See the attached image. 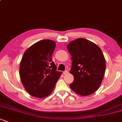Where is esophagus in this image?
<instances>
[{
    "label": "esophagus",
    "instance_id": "1",
    "mask_svg": "<svg viewBox=\"0 0 122 122\" xmlns=\"http://www.w3.org/2000/svg\"><path fill=\"white\" fill-rule=\"evenodd\" d=\"M68 73V71H64V72H63V74H64V75H67Z\"/></svg>",
    "mask_w": 122,
    "mask_h": 122
}]
</instances>
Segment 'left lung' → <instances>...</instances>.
<instances>
[{"label": "left lung", "instance_id": "1", "mask_svg": "<svg viewBox=\"0 0 122 122\" xmlns=\"http://www.w3.org/2000/svg\"><path fill=\"white\" fill-rule=\"evenodd\" d=\"M67 49L72 60L70 73L74 77L70 87L81 96L92 94L101 85L106 71V60L102 50L82 38L72 41Z\"/></svg>", "mask_w": 122, "mask_h": 122}]
</instances>
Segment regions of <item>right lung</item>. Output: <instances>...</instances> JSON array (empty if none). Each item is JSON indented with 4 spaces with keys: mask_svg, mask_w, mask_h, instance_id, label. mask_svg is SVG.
Here are the masks:
<instances>
[{
    "mask_svg": "<svg viewBox=\"0 0 122 122\" xmlns=\"http://www.w3.org/2000/svg\"><path fill=\"white\" fill-rule=\"evenodd\" d=\"M56 42L50 40L37 42L25 51L20 61L19 75L27 92L42 98L49 95L61 75L52 60Z\"/></svg>",
    "mask_w": 122,
    "mask_h": 122,
    "instance_id": "obj_1",
    "label": "right lung"
}]
</instances>
